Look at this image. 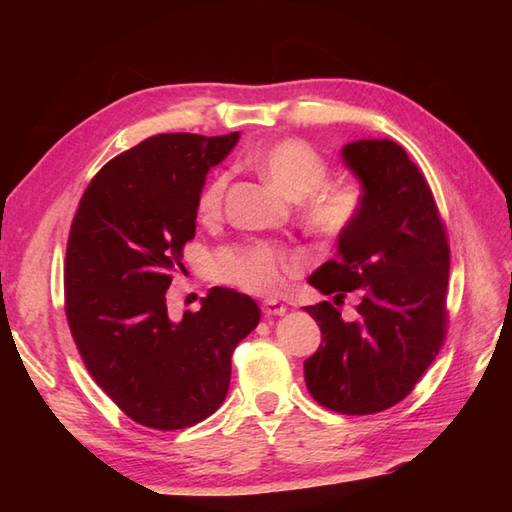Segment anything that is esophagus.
Returning <instances> with one entry per match:
<instances>
[{"mask_svg":"<svg viewBox=\"0 0 512 512\" xmlns=\"http://www.w3.org/2000/svg\"><path fill=\"white\" fill-rule=\"evenodd\" d=\"M286 306L281 301H277V299H266L264 303H262V312L266 314V317H284L286 314Z\"/></svg>","mask_w":512,"mask_h":512,"instance_id":"obj_1","label":"esophagus"}]
</instances>
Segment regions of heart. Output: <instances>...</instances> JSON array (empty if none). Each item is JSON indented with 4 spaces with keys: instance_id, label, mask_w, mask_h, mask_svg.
Segmentation results:
<instances>
[{
    "instance_id": "1",
    "label": "heart",
    "mask_w": 512,
    "mask_h": 512,
    "mask_svg": "<svg viewBox=\"0 0 512 512\" xmlns=\"http://www.w3.org/2000/svg\"><path fill=\"white\" fill-rule=\"evenodd\" d=\"M257 171L290 200L306 198V220L321 233L336 235L350 226L363 209V191L354 182L320 184L328 178V162L306 140L286 138L266 145L253 156ZM226 171L204 184L198 198V215L215 220L222 211L228 189ZM301 264V255L268 242L226 246L213 259V275L257 295H275L284 290L288 273Z\"/></svg>"
}]
</instances>
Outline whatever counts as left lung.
I'll use <instances>...</instances> for the list:
<instances>
[{
  "instance_id": "left-lung-1",
  "label": "left lung",
  "mask_w": 512,
  "mask_h": 512,
  "mask_svg": "<svg viewBox=\"0 0 512 512\" xmlns=\"http://www.w3.org/2000/svg\"><path fill=\"white\" fill-rule=\"evenodd\" d=\"M361 182L363 209L339 233L336 259L310 275L334 302L362 292L359 319L343 322L330 301L308 306L323 343L306 363L312 398L347 416L394 407L436 358L447 325L449 244L427 180L389 138L341 149Z\"/></svg>"
}]
</instances>
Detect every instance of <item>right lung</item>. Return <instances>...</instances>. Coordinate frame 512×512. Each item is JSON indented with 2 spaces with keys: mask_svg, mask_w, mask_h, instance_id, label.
<instances>
[{
  "mask_svg": "<svg viewBox=\"0 0 512 512\" xmlns=\"http://www.w3.org/2000/svg\"><path fill=\"white\" fill-rule=\"evenodd\" d=\"M237 140H143L96 173L70 228L63 281L74 343L96 385L149 429L193 427L217 411L235 347L262 319L253 299L222 286L180 321L167 312L206 173Z\"/></svg>",
  "mask_w": 512,
  "mask_h": 512,
  "instance_id": "1",
  "label": "right lung"
}]
</instances>
